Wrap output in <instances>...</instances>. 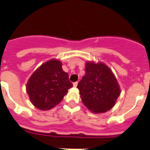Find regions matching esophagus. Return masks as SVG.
<instances>
[{"instance_id": "1", "label": "esophagus", "mask_w": 150, "mask_h": 150, "mask_svg": "<svg viewBox=\"0 0 150 150\" xmlns=\"http://www.w3.org/2000/svg\"><path fill=\"white\" fill-rule=\"evenodd\" d=\"M77 84H78V82H75V83H73V85H74V87L77 86Z\"/></svg>"}]
</instances>
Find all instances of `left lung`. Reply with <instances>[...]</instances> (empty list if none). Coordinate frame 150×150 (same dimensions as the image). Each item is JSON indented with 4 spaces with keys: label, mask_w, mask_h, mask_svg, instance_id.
I'll list each match as a JSON object with an SVG mask.
<instances>
[{
    "label": "left lung",
    "mask_w": 150,
    "mask_h": 150,
    "mask_svg": "<svg viewBox=\"0 0 150 150\" xmlns=\"http://www.w3.org/2000/svg\"><path fill=\"white\" fill-rule=\"evenodd\" d=\"M86 74L77 85L84 105L94 113L112 109L121 93L116 76L103 62L86 63Z\"/></svg>",
    "instance_id": "left-lung-1"
}]
</instances>
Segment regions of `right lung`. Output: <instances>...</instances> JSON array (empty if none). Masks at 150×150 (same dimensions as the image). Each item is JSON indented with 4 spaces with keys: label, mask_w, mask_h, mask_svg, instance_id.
<instances>
[{
    "label": "right lung",
    "mask_w": 150,
    "mask_h": 150,
    "mask_svg": "<svg viewBox=\"0 0 150 150\" xmlns=\"http://www.w3.org/2000/svg\"><path fill=\"white\" fill-rule=\"evenodd\" d=\"M62 63L51 59L42 64L30 76L26 91L30 102L38 109L49 110L59 104L73 86Z\"/></svg>",
    "instance_id": "1"
}]
</instances>
